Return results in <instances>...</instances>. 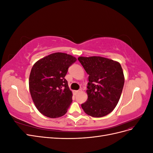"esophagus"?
Returning <instances> with one entry per match:
<instances>
[{
  "instance_id": "34e87169",
  "label": "esophagus",
  "mask_w": 153,
  "mask_h": 153,
  "mask_svg": "<svg viewBox=\"0 0 153 153\" xmlns=\"http://www.w3.org/2000/svg\"><path fill=\"white\" fill-rule=\"evenodd\" d=\"M81 91H82V89H79V90H77V91H73V92L75 94H77V93H78V92H80Z\"/></svg>"
}]
</instances>
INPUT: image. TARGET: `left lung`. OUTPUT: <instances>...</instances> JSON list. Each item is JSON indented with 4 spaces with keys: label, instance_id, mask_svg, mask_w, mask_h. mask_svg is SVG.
<instances>
[{
    "label": "left lung",
    "instance_id": "8db88e82",
    "mask_svg": "<svg viewBox=\"0 0 153 153\" xmlns=\"http://www.w3.org/2000/svg\"><path fill=\"white\" fill-rule=\"evenodd\" d=\"M78 60L89 75L88 98L82 108L90 116H105L112 112L122 93L124 76L121 64L99 56L79 57Z\"/></svg>",
    "mask_w": 153,
    "mask_h": 153
}]
</instances>
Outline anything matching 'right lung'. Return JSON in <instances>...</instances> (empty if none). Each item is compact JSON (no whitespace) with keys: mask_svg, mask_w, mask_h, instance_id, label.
I'll return each instance as SVG.
<instances>
[{"mask_svg":"<svg viewBox=\"0 0 153 153\" xmlns=\"http://www.w3.org/2000/svg\"><path fill=\"white\" fill-rule=\"evenodd\" d=\"M76 61L71 55L57 52L32 66L29 80L30 95L37 109L45 116L57 118L67 112L73 94L64 77Z\"/></svg>","mask_w":153,"mask_h":153,"instance_id":"add662e5","label":"right lung"}]
</instances>
